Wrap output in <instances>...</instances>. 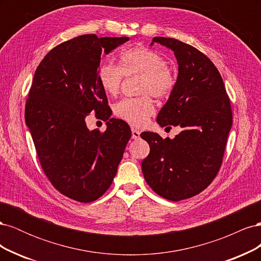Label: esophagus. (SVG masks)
<instances>
[{"label": "esophagus", "instance_id": "34e87169", "mask_svg": "<svg viewBox=\"0 0 261 261\" xmlns=\"http://www.w3.org/2000/svg\"><path fill=\"white\" fill-rule=\"evenodd\" d=\"M132 137L134 139H138L140 137V132L136 128H132Z\"/></svg>", "mask_w": 261, "mask_h": 261}]
</instances>
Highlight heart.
<instances>
[{"instance_id": "obj_1", "label": "heart", "mask_w": 261, "mask_h": 261, "mask_svg": "<svg viewBox=\"0 0 261 261\" xmlns=\"http://www.w3.org/2000/svg\"><path fill=\"white\" fill-rule=\"evenodd\" d=\"M138 75L139 98L123 99L114 106V114L133 126H143L154 113V101L169 98L176 86V75L167 64L163 55L145 46H134L120 54V65L105 63L98 69V81L102 89L111 96L120 92L125 77Z\"/></svg>"}]
</instances>
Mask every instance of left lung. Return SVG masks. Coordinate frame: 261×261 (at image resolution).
Masks as SVG:
<instances>
[{
    "mask_svg": "<svg viewBox=\"0 0 261 261\" xmlns=\"http://www.w3.org/2000/svg\"><path fill=\"white\" fill-rule=\"evenodd\" d=\"M152 42L174 51L178 63L176 86L156 122L178 125L181 132L174 139L141 133L152 145L141 170L154 193L179 201L201 193L217 176L232 126L231 102L207 55L177 39L154 37Z\"/></svg>",
    "mask_w": 261,
    "mask_h": 261,
    "instance_id": "8db88e82",
    "label": "left lung"
}]
</instances>
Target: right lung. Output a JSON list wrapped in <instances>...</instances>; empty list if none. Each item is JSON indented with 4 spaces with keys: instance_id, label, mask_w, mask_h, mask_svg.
Returning a JSON list of instances; mask_svg holds the SVG:
<instances>
[{
    "instance_id": "1",
    "label": "right lung",
    "mask_w": 261,
    "mask_h": 261,
    "mask_svg": "<svg viewBox=\"0 0 261 261\" xmlns=\"http://www.w3.org/2000/svg\"><path fill=\"white\" fill-rule=\"evenodd\" d=\"M126 41L128 37L73 38L46 53L35 72L26 124L45 176L76 201H94L108 191L132 136L127 123L109 118L112 111L98 81L101 53ZM90 112L108 121L105 132L86 128Z\"/></svg>"
}]
</instances>
